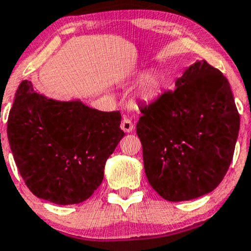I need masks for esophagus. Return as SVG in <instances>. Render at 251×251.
Listing matches in <instances>:
<instances>
[{"mask_svg": "<svg viewBox=\"0 0 251 251\" xmlns=\"http://www.w3.org/2000/svg\"><path fill=\"white\" fill-rule=\"evenodd\" d=\"M121 130L126 133H130V132L133 131V123L127 118H124L123 121H121V125H120Z\"/></svg>", "mask_w": 251, "mask_h": 251, "instance_id": "obj_1", "label": "esophagus"}]
</instances>
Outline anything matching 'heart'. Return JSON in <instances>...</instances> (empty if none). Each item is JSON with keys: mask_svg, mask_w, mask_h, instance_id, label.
I'll return each instance as SVG.
<instances>
[{"mask_svg": "<svg viewBox=\"0 0 251 251\" xmlns=\"http://www.w3.org/2000/svg\"><path fill=\"white\" fill-rule=\"evenodd\" d=\"M136 78L142 79L137 89V95L145 102H151L158 99L166 88V78L161 73L148 74L145 71H140L136 74Z\"/></svg>", "mask_w": 251, "mask_h": 251, "instance_id": "b5f03b06", "label": "heart"}]
</instances>
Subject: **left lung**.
<instances>
[{
  "label": "left lung",
  "mask_w": 251,
  "mask_h": 251,
  "mask_svg": "<svg viewBox=\"0 0 251 251\" xmlns=\"http://www.w3.org/2000/svg\"><path fill=\"white\" fill-rule=\"evenodd\" d=\"M175 85L140 107L137 134L151 187L168 201H186L224 178L239 114L226 77L206 60L187 68Z\"/></svg>",
  "instance_id": "obj_1"
}]
</instances>
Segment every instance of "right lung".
Here are the masks:
<instances>
[{"label":"right lung","instance_id":"1","mask_svg":"<svg viewBox=\"0 0 251 251\" xmlns=\"http://www.w3.org/2000/svg\"><path fill=\"white\" fill-rule=\"evenodd\" d=\"M120 123L119 111L48 99L26 79L16 90L7 134L29 191L57 205H73L92 197L102 182L107 158L125 136Z\"/></svg>","mask_w":251,"mask_h":251}]
</instances>
